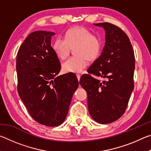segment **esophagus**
I'll use <instances>...</instances> for the list:
<instances>
[{"instance_id": "esophagus-1", "label": "esophagus", "mask_w": 151, "mask_h": 151, "mask_svg": "<svg viewBox=\"0 0 151 151\" xmlns=\"http://www.w3.org/2000/svg\"><path fill=\"white\" fill-rule=\"evenodd\" d=\"M76 77H77L78 81H80V78H81V75H79V74H76Z\"/></svg>"}]
</instances>
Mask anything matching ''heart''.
<instances>
[{
    "label": "heart",
    "instance_id": "obj_1",
    "mask_svg": "<svg viewBox=\"0 0 151 151\" xmlns=\"http://www.w3.org/2000/svg\"><path fill=\"white\" fill-rule=\"evenodd\" d=\"M74 49L75 57L68 58L63 64L65 73H81L87 66L88 61L95 60L100 55L101 39L83 27H74L65 33V39L58 38L53 44V50L60 59L64 60Z\"/></svg>",
    "mask_w": 151,
    "mask_h": 151
}]
</instances>
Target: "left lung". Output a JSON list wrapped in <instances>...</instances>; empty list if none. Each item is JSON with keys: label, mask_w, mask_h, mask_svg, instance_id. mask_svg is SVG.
I'll list each match as a JSON object with an SVG mask.
<instances>
[{"label": "left lung", "mask_w": 151, "mask_h": 151, "mask_svg": "<svg viewBox=\"0 0 151 151\" xmlns=\"http://www.w3.org/2000/svg\"><path fill=\"white\" fill-rule=\"evenodd\" d=\"M105 30L101 55L81 76L80 85L87 93L88 111L94 121L111 123L124 114L134 88V54L131 41L121 29L103 22L94 24ZM98 76L107 80L101 82Z\"/></svg>", "instance_id": "obj_1"}]
</instances>
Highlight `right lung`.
<instances>
[{"instance_id":"right-lung-1","label":"right lung","mask_w":151,"mask_h":151,"mask_svg":"<svg viewBox=\"0 0 151 151\" xmlns=\"http://www.w3.org/2000/svg\"><path fill=\"white\" fill-rule=\"evenodd\" d=\"M55 33L37 30L28 36L17 56L18 93L32 118L57 127L67 115L78 81L74 74L58 76L59 59L51 47Z\"/></svg>"}]
</instances>
